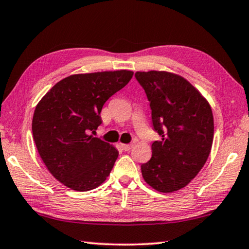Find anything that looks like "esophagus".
I'll return each instance as SVG.
<instances>
[{
  "mask_svg": "<svg viewBox=\"0 0 249 249\" xmlns=\"http://www.w3.org/2000/svg\"><path fill=\"white\" fill-rule=\"evenodd\" d=\"M121 147L123 148V151L128 152V151H131L132 145H131V144H121Z\"/></svg>",
  "mask_w": 249,
  "mask_h": 249,
  "instance_id": "34e87169",
  "label": "esophagus"
}]
</instances>
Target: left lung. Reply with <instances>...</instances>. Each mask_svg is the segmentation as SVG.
Returning <instances> with one entry per match:
<instances>
[{
    "instance_id": "8db88e82",
    "label": "left lung",
    "mask_w": 249,
    "mask_h": 249,
    "mask_svg": "<svg viewBox=\"0 0 249 249\" xmlns=\"http://www.w3.org/2000/svg\"><path fill=\"white\" fill-rule=\"evenodd\" d=\"M135 77L152 109L154 131L160 140L152 144V157L142 164V175L160 193L183 188L198 174L210 156L214 118L208 102L179 75L149 71Z\"/></svg>"
}]
</instances>
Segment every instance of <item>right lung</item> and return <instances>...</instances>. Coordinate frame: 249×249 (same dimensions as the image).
Returning a JSON list of instances; mask_svg holds the SVG:
<instances>
[{"label": "right lung", "mask_w": 249, "mask_h": 249, "mask_svg": "<svg viewBox=\"0 0 249 249\" xmlns=\"http://www.w3.org/2000/svg\"><path fill=\"white\" fill-rule=\"evenodd\" d=\"M131 71L71 75L56 83L35 108L32 132L51 174L77 192L107 178L118 152L94 134L105 102L131 81Z\"/></svg>", "instance_id": "add662e5"}]
</instances>
